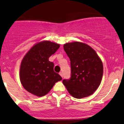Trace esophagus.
<instances>
[{
  "instance_id": "esophagus-1",
  "label": "esophagus",
  "mask_w": 124,
  "mask_h": 124,
  "mask_svg": "<svg viewBox=\"0 0 124 124\" xmlns=\"http://www.w3.org/2000/svg\"><path fill=\"white\" fill-rule=\"evenodd\" d=\"M59 75H60L61 76V77H62V78H63V74H62V72H60V73H59Z\"/></svg>"
}]
</instances>
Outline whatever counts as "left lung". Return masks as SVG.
Returning a JSON list of instances; mask_svg holds the SVG:
<instances>
[{"label": "left lung", "mask_w": 124, "mask_h": 124, "mask_svg": "<svg viewBox=\"0 0 124 124\" xmlns=\"http://www.w3.org/2000/svg\"><path fill=\"white\" fill-rule=\"evenodd\" d=\"M70 61L71 75L62 82L73 97L82 99L92 95L99 87L103 74L100 58L87 44L74 42L64 44Z\"/></svg>", "instance_id": "8db88e82"}]
</instances>
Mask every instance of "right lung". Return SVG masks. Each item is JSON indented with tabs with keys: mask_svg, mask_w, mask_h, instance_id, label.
<instances>
[{
	"mask_svg": "<svg viewBox=\"0 0 124 124\" xmlns=\"http://www.w3.org/2000/svg\"><path fill=\"white\" fill-rule=\"evenodd\" d=\"M60 45L45 41L35 45L23 59L20 70V79L24 88L39 97L46 94L56 82L62 79L54 72L53 62L49 58Z\"/></svg>",
	"mask_w": 124,
	"mask_h": 124,
	"instance_id": "add662e5",
	"label": "right lung"
}]
</instances>
